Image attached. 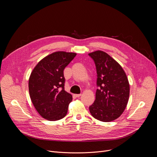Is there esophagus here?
<instances>
[{
	"label": "esophagus",
	"mask_w": 157,
	"mask_h": 157,
	"mask_svg": "<svg viewBox=\"0 0 157 157\" xmlns=\"http://www.w3.org/2000/svg\"><path fill=\"white\" fill-rule=\"evenodd\" d=\"M81 95V94H74V96L76 97H79Z\"/></svg>",
	"instance_id": "1"
}]
</instances>
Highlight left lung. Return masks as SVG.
I'll use <instances>...</instances> for the list:
<instances>
[{
  "mask_svg": "<svg viewBox=\"0 0 157 157\" xmlns=\"http://www.w3.org/2000/svg\"><path fill=\"white\" fill-rule=\"evenodd\" d=\"M88 55L96 66L98 86L90 112L98 120L112 121L119 118L127 107L130 95L128 78L121 66L108 53L98 50Z\"/></svg>",
  "mask_w": 157,
  "mask_h": 157,
  "instance_id": "1",
  "label": "left lung"
}]
</instances>
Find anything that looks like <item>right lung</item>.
Instances as JSON below:
<instances>
[{
    "instance_id": "obj_1",
    "label": "right lung",
    "mask_w": 157,
    "mask_h": 157,
    "mask_svg": "<svg viewBox=\"0 0 157 157\" xmlns=\"http://www.w3.org/2000/svg\"><path fill=\"white\" fill-rule=\"evenodd\" d=\"M76 55L75 53L54 52L39 62L31 72L30 99L38 113L47 120H59L67 113L72 96L64 90L63 70Z\"/></svg>"
}]
</instances>
